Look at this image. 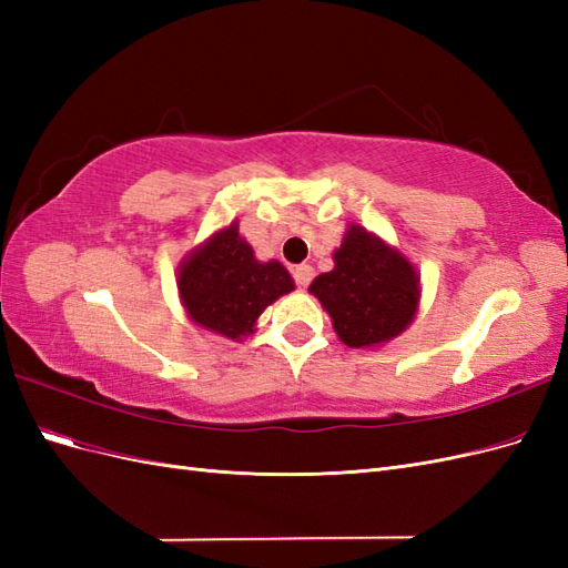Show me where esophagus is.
I'll list each match as a JSON object with an SVG mask.
<instances>
[{"label":"esophagus","mask_w":568,"mask_h":568,"mask_svg":"<svg viewBox=\"0 0 568 568\" xmlns=\"http://www.w3.org/2000/svg\"><path fill=\"white\" fill-rule=\"evenodd\" d=\"M294 282L298 288H305L307 284L313 282V267L311 265H298L294 267Z\"/></svg>","instance_id":"1"}]
</instances>
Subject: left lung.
<instances>
[{"label":"left lung","instance_id":"obj_1","mask_svg":"<svg viewBox=\"0 0 568 568\" xmlns=\"http://www.w3.org/2000/svg\"><path fill=\"white\" fill-rule=\"evenodd\" d=\"M336 267L311 284L351 348L398 336L417 313L419 277L405 257L363 227H348L334 253Z\"/></svg>","mask_w":568,"mask_h":568}]
</instances>
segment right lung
Here are the masks:
<instances>
[{
  "instance_id": "add662e5",
  "label": "right lung",
  "mask_w": 568,
  "mask_h": 568,
  "mask_svg": "<svg viewBox=\"0 0 568 568\" xmlns=\"http://www.w3.org/2000/svg\"><path fill=\"white\" fill-rule=\"evenodd\" d=\"M178 286L196 324L227 338H242L253 332L255 320L272 301L294 291V280L277 261L257 263L232 222L186 257Z\"/></svg>"
}]
</instances>
